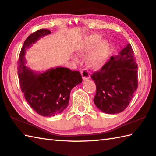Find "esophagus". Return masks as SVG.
Returning a JSON list of instances; mask_svg holds the SVG:
<instances>
[{"label": "esophagus", "instance_id": "esophagus-1", "mask_svg": "<svg viewBox=\"0 0 156 156\" xmlns=\"http://www.w3.org/2000/svg\"><path fill=\"white\" fill-rule=\"evenodd\" d=\"M80 73H81L82 76V78H83L84 80H88V79L90 78V74H89V72H88V70H87V69H82Z\"/></svg>", "mask_w": 156, "mask_h": 156}]
</instances>
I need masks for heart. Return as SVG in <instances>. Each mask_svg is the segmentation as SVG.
<instances>
[{"label":"heart","instance_id":"obj_1","mask_svg":"<svg viewBox=\"0 0 156 156\" xmlns=\"http://www.w3.org/2000/svg\"><path fill=\"white\" fill-rule=\"evenodd\" d=\"M101 36L99 34H91L85 38L81 44L78 47V54L85 55L88 53L96 45L94 50L88 55L87 62L93 68H98L105 63L108 56L110 44L108 40L101 41Z\"/></svg>","mask_w":156,"mask_h":156}]
</instances>
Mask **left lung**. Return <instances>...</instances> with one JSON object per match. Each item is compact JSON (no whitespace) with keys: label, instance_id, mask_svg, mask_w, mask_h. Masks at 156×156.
I'll return each instance as SVG.
<instances>
[{"label":"left lung","instance_id":"obj_1","mask_svg":"<svg viewBox=\"0 0 156 156\" xmlns=\"http://www.w3.org/2000/svg\"><path fill=\"white\" fill-rule=\"evenodd\" d=\"M137 69L135 53L128 44L91 75L97 90L94 103L101 111L115 114L127 108L138 87Z\"/></svg>","mask_w":156,"mask_h":156}]
</instances>
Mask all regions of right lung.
Returning a JSON list of instances; mask_svg holds the SVG:
<instances>
[{"instance_id": "right-lung-1", "label": "right lung", "mask_w": 156, "mask_h": 156, "mask_svg": "<svg viewBox=\"0 0 156 156\" xmlns=\"http://www.w3.org/2000/svg\"><path fill=\"white\" fill-rule=\"evenodd\" d=\"M48 30L41 29L31 34L24 42L18 60V77L21 91L30 106L42 116L61 114L68 105L71 90L82 81L78 71L57 67L36 73L25 66L26 50L44 36Z\"/></svg>"}]
</instances>
